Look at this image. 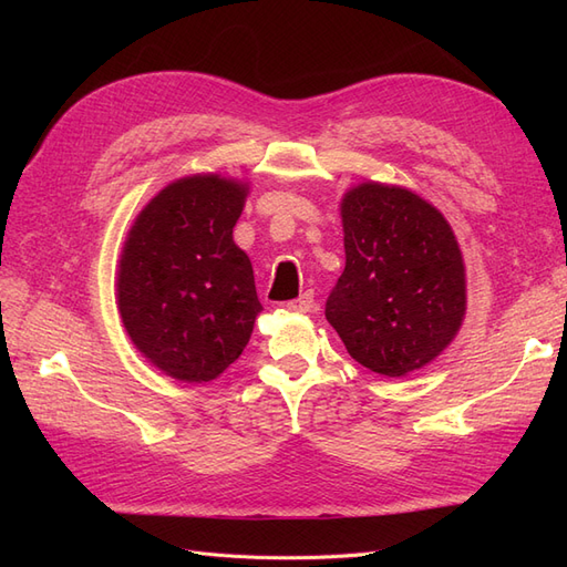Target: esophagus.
<instances>
[{
    "label": "esophagus",
    "mask_w": 567,
    "mask_h": 567,
    "mask_svg": "<svg viewBox=\"0 0 567 567\" xmlns=\"http://www.w3.org/2000/svg\"><path fill=\"white\" fill-rule=\"evenodd\" d=\"M286 310L288 312H315L317 310L315 293H312V290H307V293H302L298 300L286 302Z\"/></svg>",
    "instance_id": "34e87169"
}]
</instances>
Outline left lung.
<instances>
[{
  "instance_id": "8db88e82",
  "label": "left lung",
  "mask_w": 567,
  "mask_h": 567,
  "mask_svg": "<svg viewBox=\"0 0 567 567\" xmlns=\"http://www.w3.org/2000/svg\"><path fill=\"white\" fill-rule=\"evenodd\" d=\"M346 269L326 319L354 362L400 379L431 364L466 315V267L444 215L404 186L364 182L340 200Z\"/></svg>"
}]
</instances>
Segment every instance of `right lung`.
<instances>
[{"mask_svg":"<svg viewBox=\"0 0 567 567\" xmlns=\"http://www.w3.org/2000/svg\"><path fill=\"white\" fill-rule=\"evenodd\" d=\"M248 184L192 175L136 215L117 267V310L134 348L182 383H208L248 346L262 305L234 244Z\"/></svg>","mask_w":567,"mask_h":567,"instance_id":"obj_1","label":"right lung"}]
</instances>
